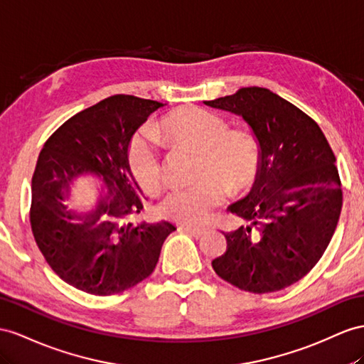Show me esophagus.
<instances>
[{
  "mask_svg": "<svg viewBox=\"0 0 364 364\" xmlns=\"http://www.w3.org/2000/svg\"><path fill=\"white\" fill-rule=\"evenodd\" d=\"M184 232H188L189 235H192V237H201V235H204L206 234V228H193V226H183L181 228Z\"/></svg>",
  "mask_w": 364,
  "mask_h": 364,
  "instance_id": "1",
  "label": "esophagus"
}]
</instances>
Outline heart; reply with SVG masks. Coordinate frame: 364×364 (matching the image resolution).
I'll use <instances>...</instances> for the list:
<instances>
[{
    "mask_svg": "<svg viewBox=\"0 0 364 364\" xmlns=\"http://www.w3.org/2000/svg\"><path fill=\"white\" fill-rule=\"evenodd\" d=\"M155 134L172 146L198 154L189 188H172L158 201V212L175 221L200 225L226 200L229 188L241 191L254 181L259 164L257 139L243 130H229L228 121L201 107H184L164 117ZM136 183L155 191L163 181L160 154L149 130H139L127 151Z\"/></svg>",
    "mask_w": 364,
    "mask_h": 364,
    "instance_id": "obj_1",
    "label": "heart"
}]
</instances>
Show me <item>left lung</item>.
Wrapping results in <instances>:
<instances>
[{
	"instance_id": "obj_1",
	"label": "left lung",
	"mask_w": 364,
	"mask_h": 364,
	"mask_svg": "<svg viewBox=\"0 0 364 364\" xmlns=\"http://www.w3.org/2000/svg\"><path fill=\"white\" fill-rule=\"evenodd\" d=\"M204 102L243 118L259 147L252 189L228 208L250 225L226 232L213 271L241 291H282L318 263L337 228V160L320 126L269 89L241 87Z\"/></svg>"
}]
</instances>
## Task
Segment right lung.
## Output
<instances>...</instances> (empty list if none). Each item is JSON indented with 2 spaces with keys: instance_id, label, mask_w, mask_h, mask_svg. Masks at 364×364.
<instances>
[{
  "instance_id": "right-lung-1",
  "label": "right lung",
  "mask_w": 364,
  "mask_h": 364,
  "mask_svg": "<svg viewBox=\"0 0 364 364\" xmlns=\"http://www.w3.org/2000/svg\"><path fill=\"white\" fill-rule=\"evenodd\" d=\"M163 102L114 95L78 112L46 141L32 178L31 226L46 262L63 282L92 295H114L154 272L169 221L134 223L141 189L127 161L129 144ZM103 181L86 213L67 208L75 180Z\"/></svg>"
}]
</instances>
